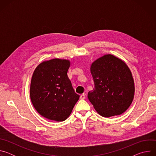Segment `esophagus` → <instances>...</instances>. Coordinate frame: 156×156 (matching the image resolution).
<instances>
[{"label": "esophagus", "instance_id": "esophagus-1", "mask_svg": "<svg viewBox=\"0 0 156 156\" xmlns=\"http://www.w3.org/2000/svg\"><path fill=\"white\" fill-rule=\"evenodd\" d=\"M86 98V94H82L81 96H80V99H84Z\"/></svg>", "mask_w": 156, "mask_h": 156}]
</instances>
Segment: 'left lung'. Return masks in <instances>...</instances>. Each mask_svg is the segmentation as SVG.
I'll use <instances>...</instances> for the list:
<instances>
[{
    "label": "left lung",
    "mask_w": 156,
    "mask_h": 156,
    "mask_svg": "<svg viewBox=\"0 0 156 156\" xmlns=\"http://www.w3.org/2000/svg\"><path fill=\"white\" fill-rule=\"evenodd\" d=\"M94 87L88 99L101 116L119 115L128 108L134 98L135 83L127 65L121 59L105 55L91 66Z\"/></svg>",
    "instance_id": "obj_1"
}]
</instances>
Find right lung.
I'll list each match as a JSON object with an SVG mask.
<instances>
[{"label": "right lung", "instance_id": "obj_1", "mask_svg": "<svg viewBox=\"0 0 156 156\" xmlns=\"http://www.w3.org/2000/svg\"><path fill=\"white\" fill-rule=\"evenodd\" d=\"M69 60L54 58L41 63L34 70L30 85V98L37 112L49 120L67 119L79 99L67 72Z\"/></svg>", "mask_w": 156, "mask_h": 156}]
</instances>
